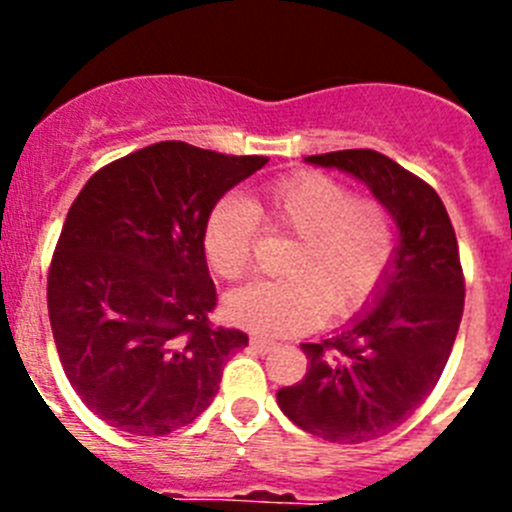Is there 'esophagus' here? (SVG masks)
Segmentation results:
<instances>
[{"label": "esophagus", "mask_w": 512, "mask_h": 512, "mask_svg": "<svg viewBox=\"0 0 512 512\" xmlns=\"http://www.w3.org/2000/svg\"><path fill=\"white\" fill-rule=\"evenodd\" d=\"M248 343H251V348L256 351V354H266V351H271V348H274V343L266 341V338H259V336H253Z\"/></svg>", "instance_id": "esophagus-1"}]
</instances>
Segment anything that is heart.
I'll return each mask as SVG.
<instances>
[{"label": "heart", "mask_w": 512, "mask_h": 512, "mask_svg": "<svg viewBox=\"0 0 512 512\" xmlns=\"http://www.w3.org/2000/svg\"><path fill=\"white\" fill-rule=\"evenodd\" d=\"M256 210L274 230L295 235L284 261V279H259L225 297V315L235 325L289 336L310 330L328 315H354L372 300L390 269L395 228L390 212L318 171L282 179L259 205L223 197L207 215L202 246L217 277L238 279L251 269L256 246Z\"/></svg>", "instance_id": "heart-1"}]
</instances>
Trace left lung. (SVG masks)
Listing matches in <instances>:
<instances>
[{
	"instance_id": "obj_1",
	"label": "left lung",
	"mask_w": 512,
	"mask_h": 512,
	"mask_svg": "<svg viewBox=\"0 0 512 512\" xmlns=\"http://www.w3.org/2000/svg\"><path fill=\"white\" fill-rule=\"evenodd\" d=\"M366 184L397 225L390 269L346 328L300 343L302 382L277 402L302 431L333 443L390 433L431 395L449 361L464 312V274L449 212L436 189L369 148L307 156Z\"/></svg>"
}]
</instances>
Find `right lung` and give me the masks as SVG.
I'll return each instance as SVG.
<instances>
[{
    "label": "right lung",
    "instance_id": "add662e5",
    "mask_svg": "<svg viewBox=\"0 0 512 512\" xmlns=\"http://www.w3.org/2000/svg\"><path fill=\"white\" fill-rule=\"evenodd\" d=\"M266 161L161 140L99 169L74 200L48 315L63 372L104 423L166 436L215 400L248 336L207 320L217 295L202 233L220 197Z\"/></svg>",
    "mask_w": 512,
    "mask_h": 512
}]
</instances>
